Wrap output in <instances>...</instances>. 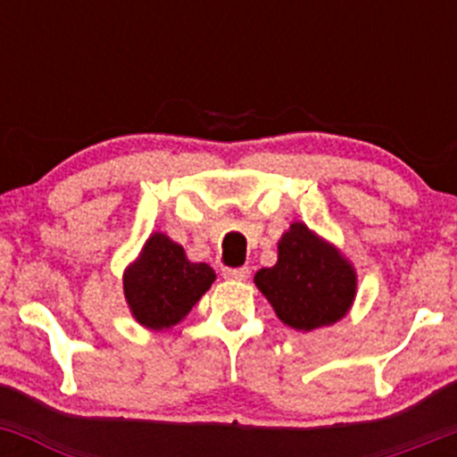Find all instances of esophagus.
<instances>
[{
  "instance_id": "obj_1",
  "label": "esophagus",
  "mask_w": 457,
  "mask_h": 457,
  "mask_svg": "<svg viewBox=\"0 0 457 457\" xmlns=\"http://www.w3.org/2000/svg\"><path fill=\"white\" fill-rule=\"evenodd\" d=\"M223 277L232 281H245L249 277V269L246 266H240V269H223Z\"/></svg>"
}]
</instances>
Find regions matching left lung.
<instances>
[{
  "label": "left lung",
  "mask_w": 457,
  "mask_h": 457,
  "mask_svg": "<svg viewBox=\"0 0 457 457\" xmlns=\"http://www.w3.org/2000/svg\"><path fill=\"white\" fill-rule=\"evenodd\" d=\"M277 249V264L255 272L253 281L283 324L313 330L348 313L356 296V272L333 245L296 221Z\"/></svg>",
  "instance_id": "obj_1"
}]
</instances>
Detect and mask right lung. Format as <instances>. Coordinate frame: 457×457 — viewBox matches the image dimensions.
Returning a JSON list of instances; mask_svg holds the SVG:
<instances>
[{
  "mask_svg": "<svg viewBox=\"0 0 457 457\" xmlns=\"http://www.w3.org/2000/svg\"><path fill=\"white\" fill-rule=\"evenodd\" d=\"M217 279L204 262H188L185 249L156 232L124 270V296L141 327L162 330L182 322Z\"/></svg>",
  "mask_w": 457,
  "mask_h": 457,
  "instance_id": "add662e5",
  "label": "right lung"
}]
</instances>
